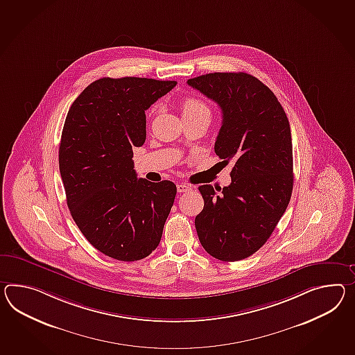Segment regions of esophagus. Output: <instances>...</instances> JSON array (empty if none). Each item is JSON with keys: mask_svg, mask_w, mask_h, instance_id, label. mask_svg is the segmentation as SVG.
Listing matches in <instances>:
<instances>
[{"mask_svg": "<svg viewBox=\"0 0 355 355\" xmlns=\"http://www.w3.org/2000/svg\"><path fill=\"white\" fill-rule=\"evenodd\" d=\"M191 190H192V186L189 184V183H178V184H177V191L181 192V193H183V192H189V191Z\"/></svg>", "mask_w": 355, "mask_h": 355, "instance_id": "obj_1", "label": "esophagus"}]
</instances>
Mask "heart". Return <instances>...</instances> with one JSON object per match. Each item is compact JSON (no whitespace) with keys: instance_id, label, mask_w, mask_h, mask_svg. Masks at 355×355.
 Listing matches in <instances>:
<instances>
[{"instance_id":"obj_1","label":"heart","mask_w":355,"mask_h":355,"mask_svg":"<svg viewBox=\"0 0 355 355\" xmlns=\"http://www.w3.org/2000/svg\"><path fill=\"white\" fill-rule=\"evenodd\" d=\"M181 110L183 118H196V116L210 118L211 115L210 106L204 100L195 96H187L182 98Z\"/></svg>"}]
</instances>
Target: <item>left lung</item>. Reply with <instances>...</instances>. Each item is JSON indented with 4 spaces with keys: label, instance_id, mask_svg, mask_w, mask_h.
I'll list each match as a JSON object with an SVG mask.
<instances>
[{
    "label": "left lung",
    "instance_id": "1",
    "mask_svg": "<svg viewBox=\"0 0 355 355\" xmlns=\"http://www.w3.org/2000/svg\"><path fill=\"white\" fill-rule=\"evenodd\" d=\"M187 83L219 105L223 121L214 150L234 163L230 186H200L198 236L216 259H245L267 242L291 199L290 123L275 94L248 73H209Z\"/></svg>",
    "mask_w": 355,
    "mask_h": 355
}]
</instances>
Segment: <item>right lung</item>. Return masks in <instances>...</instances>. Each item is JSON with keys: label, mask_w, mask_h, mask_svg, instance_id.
I'll return each instance as SVG.
<instances>
[{"label": "right lung", "mask_w": 355, "mask_h": 355, "mask_svg": "<svg viewBox=\"0 0 355 355\" xmlns=\"http://www.w3.org/2000/svg\"><path fill=\"white\" fill-rule=\"evenodd\" d=\"M175 80L101 78L70 106L59 147L67 202L88 242L121 261L155 250L173 207V182L137 178L133 147L146 139V114Z\"/></svg>", "instance_id": "obj_1"}]
</instances>
